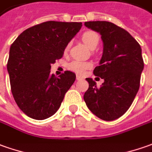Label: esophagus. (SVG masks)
Returning <instances> with one entry per match:
<instances>
[{
  "label": "esophagus",
  "mask_w": 152,
  "mask_h": 152,
  "mask_svg": "<svg viewBox=\"0 0 152 152\" xmlns=\"http://www.w3.org/2000/svg\"><path fill=\"white\" fill-rule=\"evenodd\" d=\"M80 79H82V77L80 76H76V80H80Z\"/></svg>",
  "instance_id": "obj_1"
}]
</instances>
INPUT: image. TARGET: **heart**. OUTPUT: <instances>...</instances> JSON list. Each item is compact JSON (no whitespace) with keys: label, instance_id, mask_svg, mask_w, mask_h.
<instances>
[{"label":"heart","instance_id":"obj_1","mask_svg":"<svg viewBox=\"0 0 152 152\" xmlns=\"http://www.w3.org/2000/svg\"><path fill=\"white\" fill-rule=\"evenodd\" d=\"M81 40L89 48L95 49L99 44L100 37L97 33L93 31H87L82 34ZM70 46H71V43H68L65 48V52H67L69 50ZM91 67V63L87 62V61H78V60L72 61V62L69 63V65H68V69L70 71L76 72L80 75L85 73Z\"/></svg>","mask_w":152,"mask_h":152}]
</instances>
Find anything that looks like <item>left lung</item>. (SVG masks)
<instances>
[{
    "label": "left lung",
    "instance_id": "left-lung-1",
    "mask_svg": "<svg viewBox=\"0 0 152 152\" xmlns=\"http://www.w3.org/2000/svg\"><path fill=\"white\" fill-rule=\"evenodd\" d=\"M85 26L102 35L103 55L93 74L104 79L98 88L91 78L84 101L94 115L114 121L124 115L138 92L144 61L139 43L123 28L109 21H86Z\"/></svg>",
    "mask_w": 152,
    "mask_h": 152
}]
</instances>
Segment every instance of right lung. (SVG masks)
Returning <instances> with one entry per match:
<instances>
[{
    "mask_svg": "<svg viewBox=\"0 0 152 152\" xmlns=\"http://www.w3.org/2000/svg\"><path fill=\"white\" fill-rule=\"evenodd\" d=\"M81 26V22L46 21L26 29L11 44L7 61L11 92L29 117L44 120L54 115L74 83L73 72L56 77L50 65L62 57Z\"/></svg>",
    "mask_w": 152,
    "mask_h": 152,
    "instance_id": "1",
    "label": "right lung"
}]
</instances>
